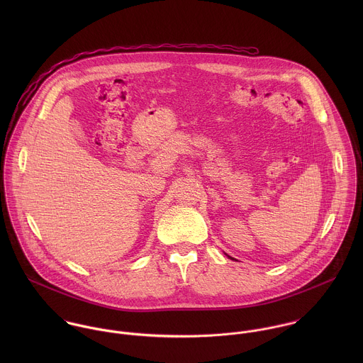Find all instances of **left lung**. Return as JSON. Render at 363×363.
Masks as SVG:
<instances>
[{"label": "left lung", "instance_id": "obj_1", "mask_svg": "<svg viewBox=\"0 0 363 363\" xmlns=\"http://www.w3.org/2000/svg\"><path fill=\"white\" fill-rule=\"evenodd\" d=\"M230 259H232V257H230Z\"/></svg>", "mask_w": 363, "mask_h": 363}]
</instances>
